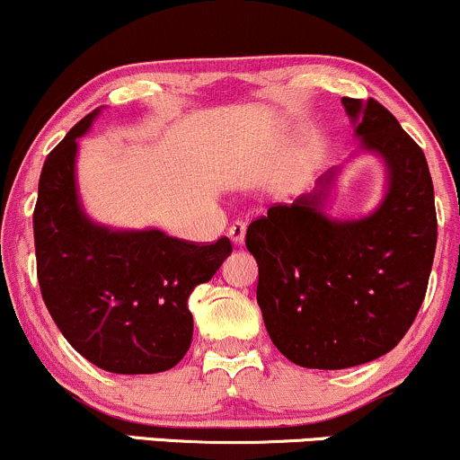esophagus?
Wrapping results in <instances>:
<instances>
[{
	"instance_id": "1",
	"label": "esophagus",
	"mask_w": 460,
	"mask_h": 460,
	"mask_svg": "<svg viewBox=\"0 0 460 460\" xmlns=\"http://www.w3.org/2000/svg\"><path fill=\"white\" fill-rule=\"evenodd\" d=\"M244 235H246V225L242 220H235L234 225L229 226V237L235 246L244 244Z\"/></svg>"
}]
</instances>
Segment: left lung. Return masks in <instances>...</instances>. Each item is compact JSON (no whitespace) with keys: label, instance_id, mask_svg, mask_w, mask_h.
Masks as SVG:
<instances>
[{"label":"left lung","instance_id":"8db88e82","mask_svg":"<svg viewBox=\"0 0 460 460\" xmlns=\"http://www.w3.org/2000/svg\"><path fill=\"white\" fill-rule=\"evenodd\" d=\"M366 151L383 157L387 192L369 216L324 214L340 168L292 205L252 220L257 303L272 344L300 367L344 369L387 355L413 324L437 246L424 151L376 99H341Z\"/></svg>","mask_w":460,"mask_h":460}]
</instances>
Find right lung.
<instances>
[{
    "label": "right lung",
    "instance_id": "obj_1",
    "mask_svg": "<svg viewBox=\"0 0 460 460\" xmlns=\"http://www.w3.org/2000/svg\"><path fill=\"white\" fill-rule=\"evenodd\" d=\"M82 120L47 155L34 208L36 274L62 335L105 372L155 374L181 361L192 344L188 298L229 257V237L194 244L160 229L119 231L82 209L75 183Z\"/></svg>",
    "mask_w": 460,
    "mask_h": 460
}]
</instances>
